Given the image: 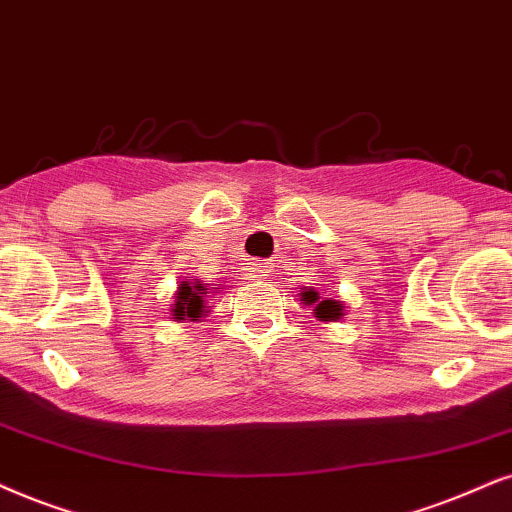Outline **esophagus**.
<instances>
[{"mask_svg":"<svg viewBox=\"0 0 512 512\" xmlns=\"http://www.w3.org/2000/svg\"><path fill=\"white\" fill-rule=\"evenodd\" d=\"M250 271H252V276H262L264 274V267L260 262H252L250 264Z\"/></svg>","mask_w":512,"mask_h":512,"instance_id":"1","label":"esophagus"}]
</instances>
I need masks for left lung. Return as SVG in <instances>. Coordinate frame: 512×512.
<instances>
[{
    "mask_svg": "<svg viewBox=\"0 0 512 512\" xmlns=\"http://www.w3.org/2000/svg\"><path fill=\"white\" fill-rule=\"evenodd\" d=\"M300 302L307 304V307H314L312 312L319 321H338L345 316V307H342V302L333 300V297H321L319 290H314L312 286L302 288L300 293Z\"/></svg>",
    "mask_w": 512,
    "mask_h": 512,
    "instance_id": "8db88e82",
    "label": "left lung"
}]
</instances>
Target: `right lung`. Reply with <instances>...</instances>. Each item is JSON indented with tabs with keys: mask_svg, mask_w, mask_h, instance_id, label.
<instances>
[{
	"mask_svg": "<svg viewBox=\"0 0 512 512\" xmlns=\"http://www.w3.org/2000/svg\"><path fill=\"white\" fill-rule=\"evenodd\" d=\"M210 295V283H203L200 278L186 276L179 281V288L172 295L170 319L184 323V321H200L208 314V302L205 297Z\"/></svg>",
	"mask_w": 512,
	"mask_h": 512,
	"instance_id": "add662e5",
	"label": "right lung"
}]
</instances>
